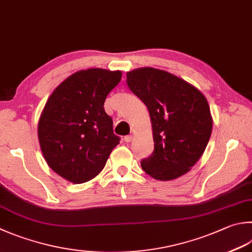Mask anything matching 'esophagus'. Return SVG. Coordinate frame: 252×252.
<instances>
[{
  "label": "esophagus",
  "instance_id": "esophagus-1",
  "mask_svg": "<svg viewBox=\"0 0 252 252\" xmlns=\"http://www.w3.org/2000/svg\"><path fill=\"white\" fill-rule=\"evenodd\" d=\"M124 140L126 142H130L132 140V135H128V136H125L124 137Z\"/></svg>",
  "mask_w": 252,
  "mask_h": 252
}]
</instances>
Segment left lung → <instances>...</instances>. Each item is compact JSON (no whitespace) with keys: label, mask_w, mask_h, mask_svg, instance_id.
Wrapping results in <instances>:
<instances>
[{"label":"left lung","mask_w":252,"mask_h":252,"mask_svg":"<svg viewBox=\"0 0 252 252\" xmlns=\"http://www.w3.org/2000/svg\"><path fill=\"white\" fill-rule=\"evenodd\" d=\"M127 85L148 107L153 125L155 149L141 160L142 170L160 181L189 172L212 134L206 97L177 75L149 67L127 72Z\"/></svg>","instance_id":"1"}]
</instances>
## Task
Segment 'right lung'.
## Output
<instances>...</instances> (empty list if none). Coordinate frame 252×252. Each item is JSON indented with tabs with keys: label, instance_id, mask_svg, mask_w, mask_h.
<instances>
[{
	"label": "right lung",
	"instance_id": "1",
	"mask_svg": "<svg viewBox=\"0 0 252 252\" xmlns=\"http://www.w3.org/2000/svg\"><path fill=\"white\" fill-rule=\"evenodd\" d=\"M121 79V71L81 70L51 93L38 122V139L46 162L60 177L79 184L105 167L120 137L104 102Z\"/></svg>",
	"mask_w": 252,
	"mask_h": 252
}]
</instances>
